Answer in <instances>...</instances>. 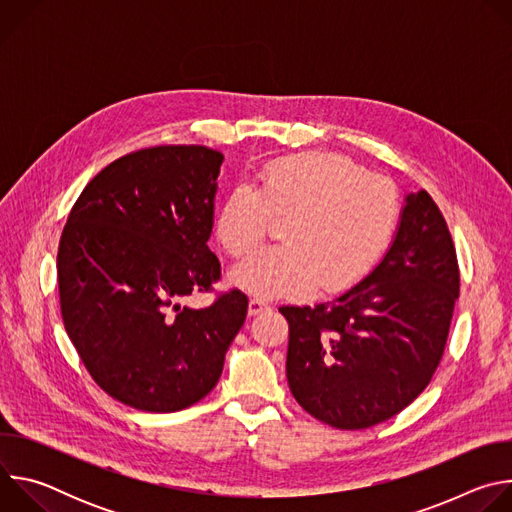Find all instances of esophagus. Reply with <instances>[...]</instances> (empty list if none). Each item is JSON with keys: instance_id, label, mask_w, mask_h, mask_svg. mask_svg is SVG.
<instances>
[{"instance_id": "esophagus-1", "label": "esophagus", "mask_w": 512, "mask_h": 512, "mask_svg": "<svg viewBox=\"0 0 512 512\" xmlns=\"http://www.w3.org/2000/svg\"><path fill=\"white\" fill-rule=\"evenodd\" d=\"M265 310H269V304H267V302H263V300H259V298H251V300H249V316H257V314H261V312H265Z\"/></svg>"}]
</instances>
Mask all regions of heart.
<instances>
[{"instance_id": "obj_1", "label": "heart", "mask_w": 512, "mask_h": 512, "mask_svg": "<svg viewBox=\"0 0 512 512\" xmlns=\"http://www.w3.org/2000/svg\"><path fill=\"white\" fill-rule=\"evenodd\" d=\"M257 186L237 182L216 214V237L235 257L267 235L271 216H287L283 245L267 247L231 271L233 285L261 300L348 289L389 253L401 198L395 184L348 158L298 154L257 172Z\"/></svg>"}]
</instances>
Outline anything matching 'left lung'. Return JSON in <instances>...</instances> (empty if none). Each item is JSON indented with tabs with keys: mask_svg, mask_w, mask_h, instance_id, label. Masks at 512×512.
Instances as JSON below:
<instances>
[{
	"mask_svg": "<svg viewBox=\"0 0 512 512\" xmlns=\"http://www.w3.org/2000/svg\"><path fill=\"white\" fill-rule=\"evenodd\" d=\"M460 271L444 216L425 190L405 196L377 269L316 306H281L289 391L316 419L367 429L429 385L442 360Z\"/></svg>",
	"mask_w": 512,
	"mask_h": 512,
	"instance_id": "8db88e82",
	"label": "left lung"
}]
</instances>
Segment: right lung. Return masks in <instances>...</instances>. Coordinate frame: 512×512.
Returning <instances> with one entry per match:
<instances>
[{"instance_id":"1","label":"right lung","mask_w":512,"mask_h":512,"mask_svg":"<svg viewBox=\"0 0 512 512\" xmlns=\"http://www.w3.org/2000/svg\"><path fill=\"white\" fill-rule=\"evenodd\" d=\"M225 156L158 145L101 170L72 206L58 245L60 310L95 383L150 413L186 409L221 379L247 318L239 289L182 306L221 277L208 249Z\"/></svg>"}]
</instances>
